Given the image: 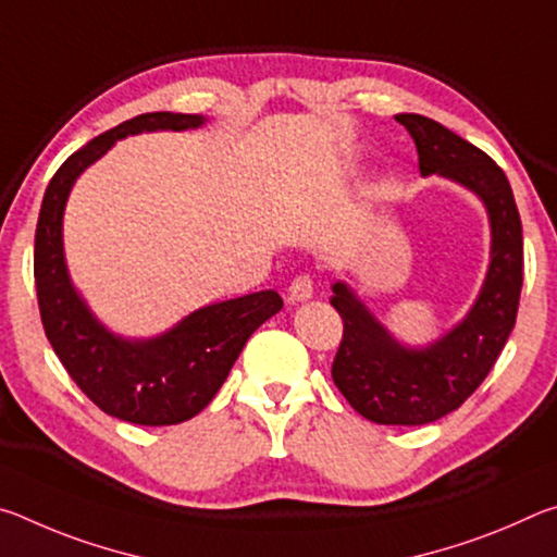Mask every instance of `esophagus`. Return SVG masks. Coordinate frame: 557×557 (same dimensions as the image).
Here are the masks:
<instances>
[{
  "mask_svg": "<svg viewBox=\"0 0 557 557\" xmlns=\"http://www.w3.org/2000/svg\"><path fill=\"white\" fill-rule=\"evenodd\" d=\"M314 295V280L312 275H307V272H301L295 280H292L289 285V301L295 305V301H307L312 299Z\"/></svg>",
  "mask_w": 557,
  "mask_h": 557,
  "instance_id": "obj_1",
  "label": "esophagus"
}]
</instances>
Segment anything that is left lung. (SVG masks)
I'll list each match as a JSON object with an SVG mask.
<instances>
[{
  "label": "left lung",
  "mask_w": 557,
  "mask_h": 557,
  "mask_svg": "<svg viewBox=\"0 0 557 557\" xmlns=\"http://www.w3.org/2000/svg\"><path fill=\"white\" fill-rule=\"evenodd\" d=\"M395 120L414 139L422 176H447L482 196L492 221V265L465 322L422 351L395 344L363 301L336 282L332 307L342 317L344 336L332 379L366 420L425 425L457 410L506 346L523 287V233L511 184L492 157L430 117L403 112Z\"/></svg>",
  "instance_id": "left-lung-1"
}]
</instances>
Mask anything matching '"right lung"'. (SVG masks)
Segmentation results:
<instances>
[{
    "mask_svg": "<svg viewBox=\"0 0 557 557\" xmlns=\"http://www.w3.org/2000/svg\"><path fill=\"white\" fill-rule=\"evenodd\" d=\"M199 125L201 115L147 112L102 132L53 174L36 223L34 280L46 338L75 385L102 412L135 425H178L199 414L228 379L250 334L282 309L275 289L252 292L203 307L149 342H125L106 332L75 295L61 240L65 199L75 178L122 137Z\"/></svg>",
    "mask_w": 557,
    "mask_h": 557,
    "instance_id": "1",
    "label": "right lung"
}]
</instances>
